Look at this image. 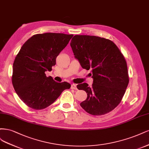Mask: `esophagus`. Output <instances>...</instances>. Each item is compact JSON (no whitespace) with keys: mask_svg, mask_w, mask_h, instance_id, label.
I'll return each mask as SVG.
<instances>
[{"mask_svg":"<svg viewBox=\"0 0 149 149\" xmlns=\"http://www.w3.org/2000/svg\"><path fill=\"white\" fill-rule=\"evenodd\" d=\"M71 88H72V89H74V90H77V85H76V84H72V85H71Z\"/></svg>","mask_w":149,"mask_h":149,"instance_id":"1","label":"esophagus"}]
</instances>
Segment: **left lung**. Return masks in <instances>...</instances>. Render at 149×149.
Wrapping results in <instances>:
<instances>
[{
  "instance_id": "obj_1",
  "label": "left lung",
  "mask_w": 149,
  "mask_h": 149,
  "mask_svg": "<svg viewBox=\"0 0 149 149\" xmlns=\"http://www.w3.org/2000/svg\"><path fill=\"white\" fill-rule=\"evenodd\" d=\"M70 46L81 68L92 69L91 87L78 84L87 93L80 106L88 113L101 116L111 111L121 102L129 84L126 61L117 46L109 40L96 36L75 35Z\"/></svg>"
}]
</instances>
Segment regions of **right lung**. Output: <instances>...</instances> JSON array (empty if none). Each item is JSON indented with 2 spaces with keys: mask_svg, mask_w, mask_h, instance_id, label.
<instances>
[{
  "mask_svg": "<svg viewBox=\"0 0 149 149\" xmlns=\"http://www.w3.org/2000/svg\"><path fill=\"white\" fill-rule=\"evenodd\" d=\"M73 35L46 33L29 38L15 57L12 77L13 88L28 107L42 109L53 103L70 84L56 82L45 72L56 65L57 56Z\"/></svg>",
  "mask_w": 149,
  "mask_h": 149,
  "instance_id": "right-lung-1",
  "label": "right lung"
}]
</instances>
